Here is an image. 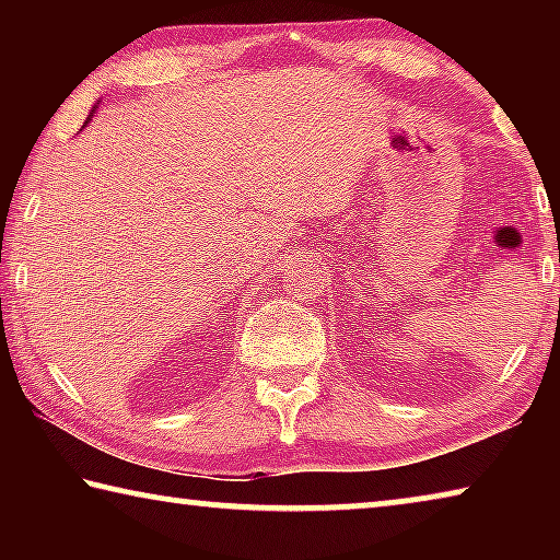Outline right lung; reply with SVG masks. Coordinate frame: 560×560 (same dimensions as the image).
Instances as JSON below:
<instances>
[{"instance_id":"add662e5","label":"right lung","mask_w":560,"mask_h":560,"mask_svg":"<svg viewBox=\"0 0 560 560\" xmlns=\"http://www.w3.org/2000/svg\"><path fill=\"white\" fill-rule=\"evenodd\" d=\"M96 108H98V106H93V110H96ZM93 110H91V116H89V120L93 118ZM89 120H86V122H89Z\"/></svg>"}]
</instances>
